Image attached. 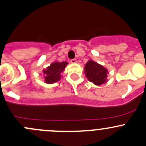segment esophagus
Listing matches in <instances>:
<instances>
[{"label":"esophagus","mask_w":146,"mask_h":146,"mask_svg":"<svg viewBox=\"0 0 146 146\" xmlns=\"http://www.w3.org/2000/svg\"><path fill=\"white\" fill-rule=\"evenodd\" d=\"M70 63H71V64H76V63H77V60H76V58L71 59L70 60Z\"/></svg>","instance_id":"obj_1"}]
</instances>
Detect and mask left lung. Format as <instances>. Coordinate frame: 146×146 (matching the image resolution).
Wrapping results in <instances>:
<instances>
[{
	"label": "left lung",
	"instance_id": "left-lung-1",
	"mask_svg": "<svg viewBox=\"0 0 146 146\" xmlns=\"http://www.w3.org/2000/svg\"><path fill=\"white\" fill-rule=\"evenodd\" d=\"M84 69L87 78L95 85H100L107 82V74L108 71L100 64L95 62L92 60H90L85 64Z\"/></svg>",
	"mask_w": 146,
	"mask_h": 146
}]
</instances>
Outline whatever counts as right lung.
<instances>
[{"label": "right lung", "mask_w": 146, "mask_h": 146, "mask_svg": "<svg viewBox=\"0 0 146 146\" xmlns=\"http://www.w3.org/2000/svg\"><path fill=\"white\" fill-rule=\"evenodd\" d=\"M68 63L66 61L63 62H55L52 63L49 66L46 68V69H44L43 73L44 76V82L46 83L51 84L54 82H58L61 79V73L66 68Z\"/></svg>", "instance_id": "add662e5"}]
</instances>
